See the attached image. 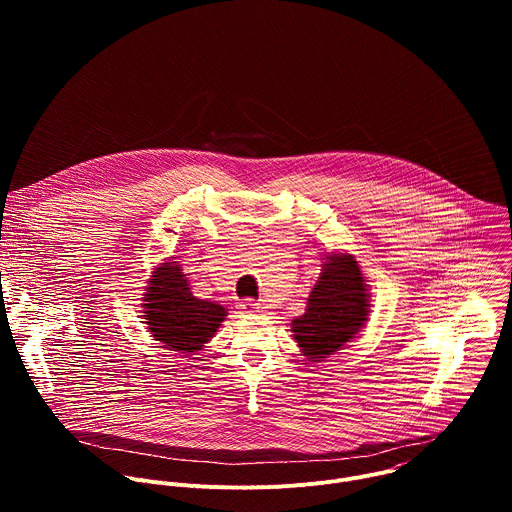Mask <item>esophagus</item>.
Masks as SVG:
<instances>
[{"label":"esophagus","instance_id":"obj_1","mask_svg":"<svg viewBox=\"0 0 512 512\" xmlns=\"http://www.w3.org/2000/svg\"><path fill=\"white\" fill-rule=\"evenodd\" d=\"M241 310H243L245 314H251V316L265 312V308H263L259 302H255V300H245V302H241Z\"/></svg>","mask_w":512,"mask_h":512}]
</instances>
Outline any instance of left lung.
Instances as JSON below:
<instances>
[{"label":"left lung","mask_w":512,"mask_h":512,"mask_svg":"<svg viewBox=\"0 0 512 512\" xmlns=\"http://www.w3.org/2000/svg\"><path fill=\"white\" fill-rule=\"evenodd\" d=\"M369 314L367 283L352 255H330L308 298V310L294 320V336L316 362L342 348Z\"/></svg>","instance_id":"8db88e82"}]
</instances>
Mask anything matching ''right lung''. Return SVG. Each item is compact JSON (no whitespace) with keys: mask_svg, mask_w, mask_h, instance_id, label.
<instances>
[{"mask_svg":"<svg viewBox=\"0 0 512 512\" xmlns=\"http://www.w3.org/2000/svg\"><path fill=\"white\" fill-rule=\"evenodd\" d=\"M145 324L156 340L178 352H196L216 332L227 310L192 296L188 279L174 263L160 265L145 294Z\"/></svg>","mask_w":512,"mask_h":512,"instance_id":"right-lung-1","label":"right lung"}]
</instances>
